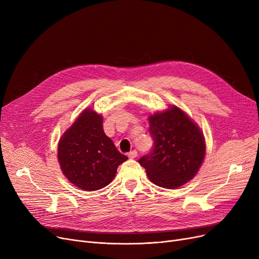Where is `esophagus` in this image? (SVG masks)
Instances as JSON below:
<instances>
[{"label":"esophagus","instance_id":"1","mask_svg":"<svg viewBox=\"0 0 259 259\" xmlns=\"http://www.w3.org/2000/svg\"><path fill=\"white\" fill-rule=\"evenodd\" d=\"M137 156H138V151L137 150H132V151H130L128 153V157L129 158H135Z\"/></svg>","mask_w":259,"mask_h":259}]
</instances>
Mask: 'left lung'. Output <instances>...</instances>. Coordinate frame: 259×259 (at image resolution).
<instances>
[{"instance_id": "8db88e82", "label": "left lung", "mask_w": 259, "mask_h": 259, "mask_svg": "<svg viewBox=\"0 0 259 259\" xmlns=\"http://www.w3.org/2000/svg\"><path fill=\"white\" fill-rule=\"evenodd\" d=\"M153 147L139 159L150 181L175 189L194 178L205 157L206 145L194 122L178 107L149 117Z\"/></svg>"}]
</instances>
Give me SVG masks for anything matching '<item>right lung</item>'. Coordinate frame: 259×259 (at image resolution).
<instances>
[{
	"instance_id": "right-lung-1",
	"label": "right lung",
	"mask_w": 259,
	"mask_h": 259,
	"mask_svg": "<svg viewBox=\"0 0 259 259\" xmlns=\"http://www.w3.org/2000/svg\"><path fill=\"white\" fill-rule=\"evenodd\" d=\"M59 161L66 178L85 191L111 183L128 157L117 151L103 129V118L91 109L80 113L59 143Z\"/></svg>"
}]
</instances>
